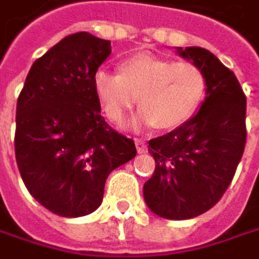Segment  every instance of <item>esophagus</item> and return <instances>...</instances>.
I'll return each mask as SVG.
<instances>
[{
    "instance_id": "esophagus-1",
    "label": "esophagus",
    "mask_w": 259,
    "mask_h": 259,
    "mask_svg": "<svg viewBox=\"0 0 259 259\" xmlns=\"http://www.w3.org/2000/svg\"><path fill=\"white\" fill-rule=\"evenodd\" d=\"M136 148H137L139 154H145L148 151V146H146V143L142 139H136Z\"/></svg>"
}]
</instances>
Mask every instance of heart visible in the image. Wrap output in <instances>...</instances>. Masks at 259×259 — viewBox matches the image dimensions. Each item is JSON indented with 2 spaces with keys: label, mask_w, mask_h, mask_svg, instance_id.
<instances>
[{
  "label": "heart",
  "mask_w": 259,
  "mask_h": 259,
  "mask_svg": "<svg viewBox=\"0 0 259 259\" xmlns=\"http://www.w3.org/2000/svg\"><path fill=\"white\" fill-rule=\"evenodd\" d=\"M93 87L105 114L114 123H125L139 96L142 110L137 122L169 130L185 123L198 110L206 93V76L191 61L176 62L140 53L123 59L119 73L98 70Z\"/></svg>",
  "instance_id": "obj_1"
}]
</instances>
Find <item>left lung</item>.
<instances>
[{"instance_id":"left-lung-1","label":"left lung","mask_w":259,"mask_h":259,"mask_svg":"<svg viewBox=\"0 0 259 259\" xmlns=\"http://www.w3.org/2000/svg\"><path fill=\"white\" fill-rule=\"evenodd\" d=\"M206 76V98L198 113L174 131L151 139L155 160L143 186L148 207L168 220L198 217L229 188L246 146V96L228 67L201 47L177 49Z\"/></svg>"}]
</instances>
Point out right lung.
I'll return each instance as SVG.
<instances>
[{
	"mask_svg": "<svg viewBox=\"0 0 259 259\" xmlns=\"http://www.w3.org/2000/svg\"><path fill=\"white\" fill-rule=\"evenodd\" d=\"M111 42L65 36L31 65L16 104L15 155L28 192L50 212L76 218L102 203L107 177L136 157L134 140L101 116L93 76Z\"/></svg>",
	"mask_w": 259,
	"mask_h": 259,
	"instance_id": "add662e5",
	"label": "right lung"
}]
</instances>
